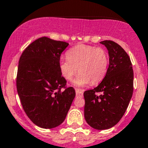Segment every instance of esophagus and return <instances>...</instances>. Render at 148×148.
Wrapping results in <instances>:
<instances>
[{
    "label": "esophagus",
    "mask_w": 148,
    "mask_h": 148,
    "mask_svg": "<svg viewBox=\"0 0 148 148\" xmlns=\"http://www.w3.org/2000/svg\"><path fill=\"white\" fill-rule=\"evenodd\" d=\"M76 94L77 96H82L83 95V90L80 89H76Z\"/></svg>",
    "instance_id": "esophagus-1"
}]
</instances>
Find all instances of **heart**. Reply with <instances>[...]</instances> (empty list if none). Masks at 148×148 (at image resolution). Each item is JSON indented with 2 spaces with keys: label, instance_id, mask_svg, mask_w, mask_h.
Returning a JSON list of instances; mask_svg holds the SVG:
<instances>
[{
  "label": "heart",
  "instance_id": "heart-1",
  "mask_svg": "<svg viewBox=\"0 0 148 148\" xmlns=\"http://www.w3.org/2000/svg\"><path fill=\"white\" fill-rule=\"evenodd\" d=\"M66 59H61L59 68L61 75L66 80H74L77 86H85L91 82L96 85L103 79L107 71L109 57L107 52L101 47L85 45L73 47L66 52Z\"/></svg>",
  "mask_w": 148,
  "mask_h": 148
}]
</instances>
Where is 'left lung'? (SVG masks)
I'll return each instance as SVG.
<instances>
[{
  "label": "left lung",
  "instance_id": "left-lung-1",
  "mask_svg": "<svg viewBox=\"0 0 148 148\" xmlns=\"http://www.w3.org/2000/svg\"><path fill=\"white\" fill-rule=\"evenodd\" d=\"M100 43L108 49L110 65L102 82L84 92V114L92 128L104 130L118 123L126 111L133 94L134 71L130 58L118 44L110 40Z\"/></svg>",
  "mask_w": 148,
  "mask_h": 148
}]
</instances>
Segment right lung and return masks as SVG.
Instances as JSON below:
<instances>
[{"label": "right lung", "instance_id": "1", "mask_svg": "<svg viewBox=\"0 0 148 148\" xmlns=\"http://www.w3.org/2000/svg\"><path fill=\"white\" fill-rule=\"evenodd\" d=\"M67 42L41 37L25 49L18 64L16 90L25 112L43 128L58 126L64 121L75 97L66 87L59 68Z\"/></svg>", "mask_w": 148, "mask_h": 148}]
</instances>
